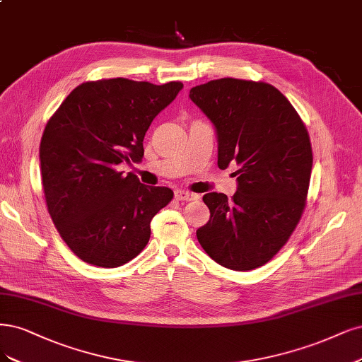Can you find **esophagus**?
I'll return each mask as SVG.
<instances>
[{
    "mask_svg": "<svg viewBox=\"0 0 362 362\" xmlns=\"http://www.w3.org/2000/svg\"><path fill=\"white\" fill-rule=\"evenodd\" d=\"M175 197L178 199V201H194V199H197V194L185 192V190H177Z\"/></svg>",
    "mask_w": 362,
    "mask_h": 362,
    "instance_id": "obj_1",
    "label": "esophagus"
}]
</instances>
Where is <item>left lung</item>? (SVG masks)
Returning a JSON list of instances; mask_svg holds the SVG:
<instances>
[{"label":"left lung","instance_id":"8db88e82","mask_svg":"<svg viewBox=\"0 0 362 362\" xmlns=\"http://www.w3.org/2000/svg\"><path fill=\"white\" fill-rule=\"evenodd\" d=\"M189 97L214 126L218 168L238 166L232 199L204 196L211 216L197 241L224 268L262 267L289 240L305 206L313 166L307 129L265 82L224 78L193 86Z\"/></svg>","mask_w":362,"mask_h":362}]
</instances>
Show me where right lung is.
Segmentation results:
<instances>
[{"label":"right lung","mask_w":362,"mask_h":362,"mask_svg":"<svg viewBox=\"0 0 362 362\" xmlns=\"http://www.w3.org/2000/svg\"><path fill=\"white\" fill-rule=\"evenodd\" d=\"M181 90V82H85L46 124L40 169L47 211L86 264L117 268L138 256L153 217L173 197L168 187L145 185L118 168L141 163L146 130Z\"/></svg>","instance_id":"right-lung-1"}]
</instances>
